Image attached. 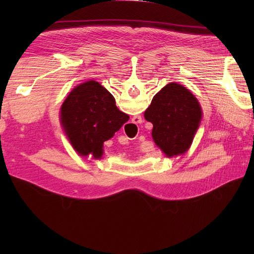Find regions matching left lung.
Instances as JSON below:
<instances>
[{
    "instance_id": "8db88e82",
    "label": "left lung",
    "mask_w": 254,
    "mask_h": 254,
    "mask_svg": "<svg viewBox=\"0 0 254 254\" xmlns=\"http://www.w3.org/2000/svg\"><path fill=\"white\" fill-rule=\"evenodd\" d=\"M144 117L153 123L155 143L167 156H174L186 153L191 146L202 110L186 87L171 83L154 96Z\"/></svg>"
}]
</instances>
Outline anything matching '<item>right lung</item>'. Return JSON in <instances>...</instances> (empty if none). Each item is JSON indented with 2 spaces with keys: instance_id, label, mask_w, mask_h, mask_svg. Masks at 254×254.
<instances>
[{
  "instance_id": "add662e5",
  "label": "right lung",
  "mask_w": 254,
  "mask_h": 254,
  "mask_svg": "<svg viewBox=\"0 0 254 254\" xmlns=\"http://www.w3.org/2000/svg\"><path fill=\"white\" fill-rule=\"evenodd\" d=\"M128 120L116 106L113 96L95 80L75 87L61 108L64 131L80 155H102V144L111 138Z\"/></svg>"
}]
</instances>
